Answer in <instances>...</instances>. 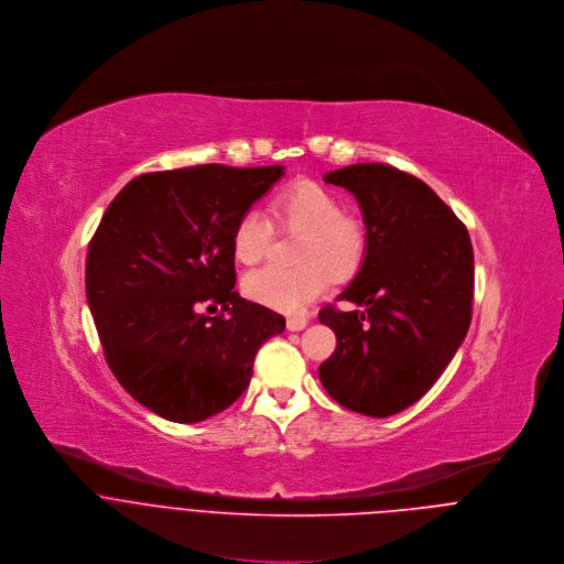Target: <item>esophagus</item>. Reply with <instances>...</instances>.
Segmentation results:
<instances>
[{
	"label": "esophagus",
	"instance_id": "34e87169",
	"mask_svg": "<svg viewBox=\"0 0 564 564\" xmlns=\"http://www.w3.org/2000/svg\"><path fill=\"white\" fill-rule=\"evenodd\" d=\"M306 324H308V319L306 317H297V315L286 319V328L289 330H302V328H306Z\"/></svg>",
	"mask_w": 564,
	"mask_h": 564
}]
</instances>
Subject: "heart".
<instances>
[{"label": "heart", "mask_w": 564, "mask_h": 564, "mask_svg": "<svg viewBox=\"0 0 564 564\" xmlns=\"http://www.w3.org/2000/svg\"><path fill=\"white\" fill-rule=\"evenodd\" d=\"M273 217L289 231L302 234L295 269L264 267L242 282L247 297L282 311H302L319 297L330 275H351L365 256V231L343 213V202L326 186L297 180L280 191L271 204ZM271 221L260 210H245L231 234V249L238 262L253 267L264 260L271 247Z\"/></svg>", "instance_id": "1"}]
</instances>
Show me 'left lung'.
I'll return each mask as SVG.
<instances>
[{"label":"left lung","mask_w":564,"mask_h":564,"mask_svg":"<svg viewBox=\"0 0 564 564\" xmlns=\"http://www.w3.org/2000/svg\"><path fill=\"white\" fill-rule=\"evenodd\" d=\"M362 208L365 256L337 295L359 308L324 306L337 347L319 382L345 409L389 417L417 402L454 360L471 324L474 249L465 224L422 180L389 164L324 175Z\"/></svg>","instance_id":"left-lung-1"}]
</instances>
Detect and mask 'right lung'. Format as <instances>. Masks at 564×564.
I'll list each match as a JSON object with an SVG mask.
<instances>
[{"label":"right lung","mask_w":564,"mask_h":564,"mask_svg":"<svg viewBox=\"0 0 564 564\" xmlns=\"http://www.w3.org/2000/svg\"><path fill=\"white\" fill-rule=\"evenodd\" d=\"M282 175L278 164L144 173L101 215L86 256L88 308L112 376L160 417L193 424L231 406L258 349L284 330L280 313L234 289L231 249L238 217Z\"/></svg>","instance_id":"obj_1"}]
</instances>
